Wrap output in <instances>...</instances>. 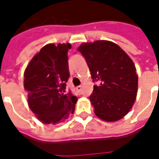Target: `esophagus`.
<instances>
[{
	"mask_svg": "<svg viewBox=\"0 0 159 159\" xmlns=\"http://www.w3.org/2000/svg\"><path fill=\"white\" fill-rule=\"evenodd\" d=\"M82 89H83V87L81 86V85H79V86L76 87V90H77L78 92H81V91H82Z\"/></svg>",
	"mask_w": 159,
	"mask_h": 159,
	"instance_id": "1",
	"label": "esophagus"
}]
</instances>
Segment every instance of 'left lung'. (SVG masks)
Instances as JSON below:
<instances>
[{
    "label": "left lung",
    "instance_id": "obj_1",
    "mask_svg": "<svg viewBox=\"0 0 159 159\" xmlns=\"http://www.w3.org/2000/svg\"><path fill=\"white\" fill-rule=\"evenodd\" d=\"M77 50L93 82H98L89 96L95 115L107 122L123 118L136 99L138 76L132 59L116 43L104 40L83 43Z\"/></svg>",
    "mask_w": 159,
    "mask_h": 159
}]
</instances>
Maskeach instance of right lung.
<instances>
[{
    "mask_svg": "<svg viewBox=\"0 0 159 159\" xmlns=\"http://www.w3.org/2000/svg\"><path fill=\"white\" fill-rule=\"evenodd\" d=\"M70 43L48 44L34 56L24 74L28 105L43 123L56 124L74 113L76 98L66 92L69 79Z\"/></svg>",
    "mask_w": 159,
    "mask_h": 159,
    "instance_id": "1",
    "label": "right lung"
}]
</instances>
